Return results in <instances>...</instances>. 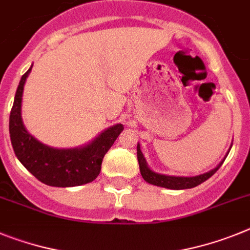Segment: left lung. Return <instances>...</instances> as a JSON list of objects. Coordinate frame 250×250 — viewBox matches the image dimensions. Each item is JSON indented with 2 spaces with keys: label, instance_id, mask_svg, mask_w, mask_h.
Returning a JSON list of instances; mask_svg holds the SVG:
<instances>
[{
  "label": "left lung",
  "instance_id": "obj_1",
  "mask_svg": "<svg viewBox=\"0 0 250 250\" xmlns=\"http://www.w3.org/2000/svg\"><path fill=\"white\" fill-rule=\"evenodd\" d=\"M226 156H228V155H226ZM137 159L142 178H144L147 183L154 184V186L157 187H163V188H167V189H188V188H193V187L200 186V184L203 183L205 180H207L208 178L212 177L213 174L219 170V167H221L224 160H225V159H224L215 169L209 170L208 173L196 175V177H173V175H164V174L155 173V171L151 170L150 167H147V163L145 160L144 155H142L141 148H140V144L137 145Z\"/></svg>",
  "mask_w": 250,
  "mask_h": 250
}]
</instances>
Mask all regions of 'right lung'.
<instances>
[{
	"mask_svg": "<svg viewBox=\"0 0 250 250\" xmlns=\"http://www.w3.org/2000/svg\"><path fill=\"white\" fill-rule=\"evenodd\" d=\"M31 67L19 83L10 113V138L15 155L38 180L47 186L76 187L93 182L102 170L104 155L125 127L112 125L83 147L54 148L39 142L26 131L21 119L22 91Z\"/></svg>",
	"mask_w": 250,
	"mask_h": 250,
	"instance_id": "right-lung-1",
	"label": "right lung"
}]
</instances>
